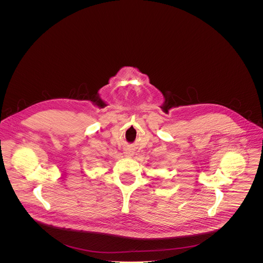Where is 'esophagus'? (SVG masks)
Returning <instances> with one entry per match:
<instances>
[{"label":"esophagus","mask_w":263,"mask_h":263,"mask_svg":"<svg viewBox=\"0 0 263 263\" xmlns=\"http://www.w3.org/2000/svg\"><path fill=\"white\" fill-rule=\"evenodd\" d=\"M124 154H125V156H127V157H132V156L134 155V152H133V151L125 150Z\"/></svg>","instance_id":"obj_1"}]
</instances>
